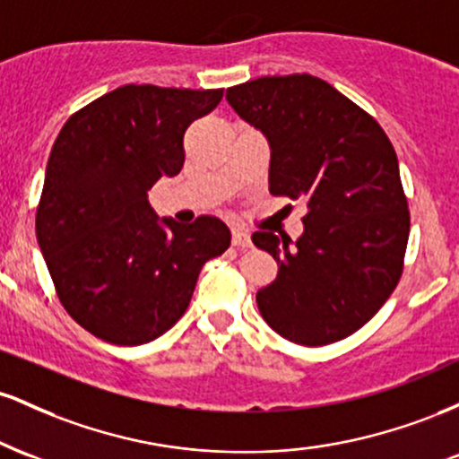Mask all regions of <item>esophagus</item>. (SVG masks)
I'll use <instances>...</instances> for the list:
<instances>
[{"instance_id":"esophagus-1","label":"esophagus","mask_w":459,"mask_h":459,"mask_svg":"<svg viewBox=\"0 0 459 459\" xmlns=\"http://www.w3.org/2000/svg\"><path fill=\"white\" fill-rule=\"evenodd\" d=\"M233 246L235 247H250L252 246V239H250V233H246L244 229H233Z\"/></svg>"}]
</instances>
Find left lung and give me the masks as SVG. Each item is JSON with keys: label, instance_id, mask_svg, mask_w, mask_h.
Returning <instances> with one entry per match:
<instances>
[{"label": "left lung", "instance_id": "8db88e82", "mask_svg": "<svg viewBox=\"0 0 459 459\" xmlns=\"http://www.w3.org/2000/svg\"><path fill=\"white\" fill-rule=\"evenodd\" d=\"M270 142V194L302 200L304 233L252 235L278 263L256 293L263 319L298 345L360 330L403 272L410 212L397 152L373 116L313 75H273L226 91Z\"/></svg>", "mask_w": 459, "mask_h": 459}]
</instances>
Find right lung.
<instances>
[{
    "mask_svg": "<svg viewBox=\"0 0 459 459\" xmlns=\"http://www.w3.org/2000/svg\"><path fill=\"white\" fill-rule=\"evenodd\" d=\"M222 92L127 83L57 134L36 237L62 307L108 343L142 345L170 330L204 263L230 246L222 220L160 222L149 204V189L181 172L186 129Z\"/></svg>",
    "mask_w": 459,
    "mask_h": 459,
    "instance_id": "right-lung-1",
    "label": "right lung"
}]
</instances>
